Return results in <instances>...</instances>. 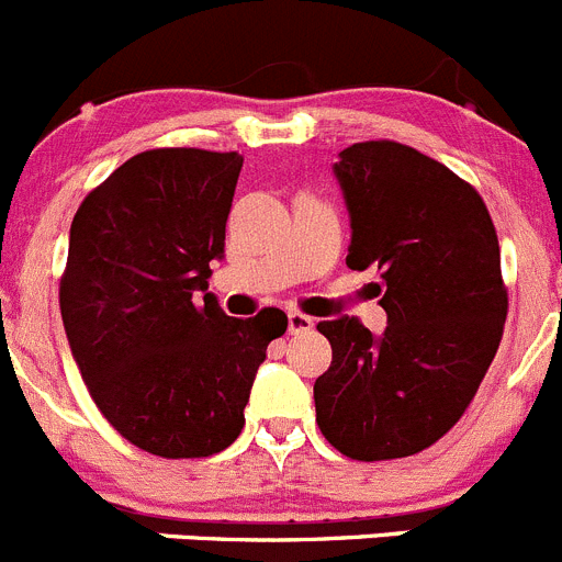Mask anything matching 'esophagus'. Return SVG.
<instances>
[{
	"mask_svg": "<svg viewBox=\"0 0 562 562\" xmlns=\"http://www.w3.org/2000/svg\"><path fill=\"white\" fill-rule=\"evenodd\" d=\"M286 319H290V334H308V330L314 328V319L308 317V314L290 312L286 314Z\"/></svg>",
	"mask_w": 562,
	"mask_h": 562,
	"instance_id": "obj_1",
	"label": "esophagus"
}]
</instances>
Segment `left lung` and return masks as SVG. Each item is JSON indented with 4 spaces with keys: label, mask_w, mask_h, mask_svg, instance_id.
Segmentation results:
<instances>
[{
    "label": "left lung",
    "mask_w": 562,
    "mask_h": 562,
    "mask_svg": "<svg viewBox=\"0 0 562 562\" xmlns=\"http://www.w3.org/2000/svg\"><path fill=\"white\" fill-rule=\"evenodd\" d=\"M334 176L350 215L347 267L381 270L386 330L325 319L334 361L314 383L317 425L356 461L416 456L463 416L507 317L499 239L483 198L392 140L356 143Z\"/></svg>",
    "instance_id": "obj_1"
}]
</instances>
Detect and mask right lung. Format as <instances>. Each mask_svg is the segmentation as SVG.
I'll return each instance as SVG.
<instances>
[{"label": "right lung", "mask_w": 562, "mask_h": 562, "mask_svg": "<svg viewBox=\"0 0 562 562\" xmlns=\"http://www.w3.org/2000/svg\"><path fill=\"white\" fill-rule=\"evenodd\" d=\"M239 170L237 151L154 148L74 215L60 281L68 345L104 419L151 456L226 450L267 345L286 330L278 308L234 319L206 295Z\"/></svg>", "instance_id": "right-lung-1"}]
</instances>
